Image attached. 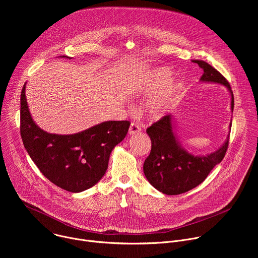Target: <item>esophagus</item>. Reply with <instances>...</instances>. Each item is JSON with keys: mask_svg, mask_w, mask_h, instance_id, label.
<instances>
[{"mask_svg": "<svg viewBox=\"0 0 258 258\" xmlns=\"http://www.w3.org/2000/svg\"><path fill=\"white\" fill-rule=\"evenodd\" d=\"M140 132H141L140 125L135 123V122H132L131 125H130V128H128V134L130 135H135V134H138Z\"/></svg>", "mask_w": 258, "mask_h": 258, "instance_id": "1", "label": "esophagus"}]
</instances>
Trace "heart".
I'll list each match as a JSON object with an SVG mask.
<instances>
[{
    "label": "heart",
    "mask_w": 258,
    "mask_h": 258,
    "mask_svg": "<svg viewBox=\"0 0 258 258\" xmlns=\"http://www.w3.org/2000/svg\"><path fill=\"white\" fill-rule=\"evenodd\" d=\"M171 76L172 73L168 68H157L145 79L140 80L135 87V91L140 95H152L162 90L146 103V112L151 118L161 117L172 106L182 89L178 82L168 84Z\"/></svg>",
    "instance_id": "obj_1"
}]
</instances>
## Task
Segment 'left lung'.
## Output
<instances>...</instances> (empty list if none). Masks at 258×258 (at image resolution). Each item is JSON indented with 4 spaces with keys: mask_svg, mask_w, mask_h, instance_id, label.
Listing matches in <instances>:
<instances>
[{
    "mask_svg": "<svg viewBox=\"0 0 258 258\" xmlns=\"http://www.w3.org/2000/svg\"><path fill=\"white\" fill-rule=\"evenodd\" d=\"M203 75L204 83H215L228 88L232 96L231 108L234 110V95L229 82L214 67L203 60H194ZM171 115H165L147 128L151 139V152L146 158L143 169L151 185L166 195L186 193L207 177L212 168L220 163L226 155L229 146V136L225 144L215 152L206 156H196L188 153L180 146L172 127ZM232 124H230L231 130Z\"/></svg>",
    "mask_w": 258,
    "mask_h": 258,
    "instance_id": "8db88e82",
    "label": "left lung"
}]
</instances>
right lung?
Segmentation results:
<instances>
[{
    "label": "right lung",
    "instance_id": "right-lung-1",
    "mask_svg": "<svg viewBox=\"0 0 258 258\" xmlns=\"http://www.w3.org/2000/svg\"><path fill=\"white\" fill-rule=\"evenodd\" d=\"M20 105V135L27 153L51 182L71 193L83 192L102 178L111 151L131 124L128 120L104 121L73 135L49 134L31 118L25 85Z\"/></svg>",
    "mask_w": 258,
    "mask_h": 258
}]
</instances>
